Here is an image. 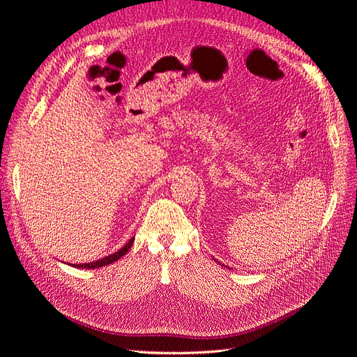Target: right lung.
<instances>
[{"instance_id":"obj_1","label":"right lung","mask_w":357,"mask_h":357,"mask_svg":"<svg viewBox=\"0 0 357 357\" xmlns=\"http://www.w3.org/2000/svg\"><path fill=\"white\" fill-rule=\"evenodd\" d=\"M133 240H135V237H132V238L128 241V243H126L119 252H116V254H111V255H108V257H105V258H102V259H98V261H95V262L73 264V267H75V268H99V267H105V266H108V264L116 262L117 259H120L121 257H124L126 254H128V250H129L130 246L133 245Z\"/></svg>"}]
</instances>
